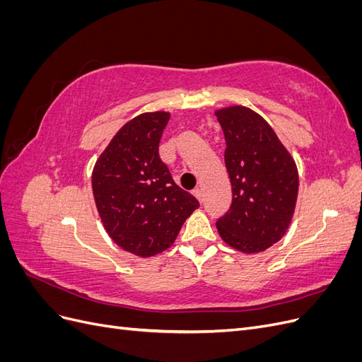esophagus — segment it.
Returning <instances> with one entry per match:
<instances>
[{"label": "esophagus", "mask_w": 362, "mask_h": 362, "mask_svg": "<svg viewBox=\"0 0 362 362\" xmlns=\"http://www.w3.org/2000/svg\"><path fill=\"white\" fill-rule=\"evenodd\" d=\"M193 194L196 196V198H198L199 201H202V190L199 189V187H196V189H193Z\"/></svg>", "instance_id": "obj_1"}]
</instances>
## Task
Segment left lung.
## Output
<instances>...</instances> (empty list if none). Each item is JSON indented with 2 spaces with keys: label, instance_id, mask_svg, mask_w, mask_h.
Here are the masks:
<instances>
[{
  "label": "left lung",
  "instance_id": "obj_1",
  "mask_svg": "<svg viewBox=\"0 0 362 362\" xmlns=\"http://www.w3.org/2000/svg\"><path fill=\"white\" fill-rule=\"evenodd\" d=\"M226 141L225 166L233 202L217 218L223 242L245 254L276 243L287 233L298 199L296 163L258 113L234 105L216 112Z\"/></svg>",
  "mask_w": 362,
  "mask_h": 362
}]
</instances>
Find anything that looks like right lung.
Returning a JSON list of instances; mask_svg holds the SVG:
<instances>
[{"label":"right lung","mask_w":362,"mask_h":362,"mask_svg":"<svg viewBox=\"0 0 362 362\" xmlns=\"http://www.w3.org/2000/svg\"><path fill=\"white\" fill-rule=\"evenodd\" d=\"M169 113H144L129 120L98 158L92 189L105 231L139 257L166 250L198 199L173 181L158 154Z\"/></svg>","instance_id":"obj_1"}]
</instances>
